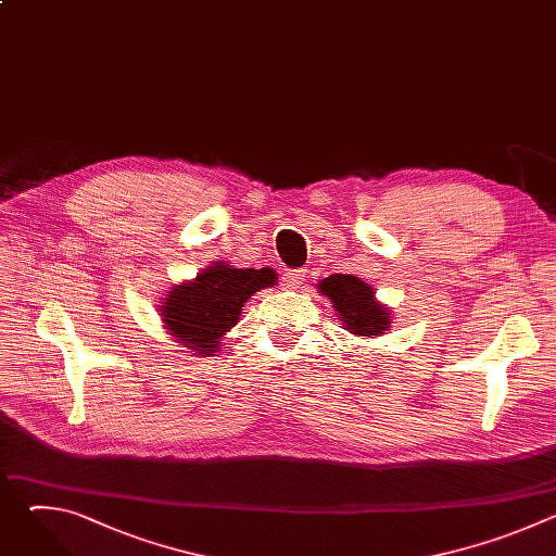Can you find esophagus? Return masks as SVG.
<instances>
[{
  "instance_id": "obj_1",
  "label": "esophagus",
  "mask_w": 556,
  "mask_h": 556,
  "mask_svg": "<svg viewBox=\"0 0 556 556\" xmlns=\"http://www.w3.org/2000/svg\"><path fill=\"white\" fill-rule=\"evenodd\" d=\"M303 277H305V270H288L283 277H281V286L286 290H296L301 283H303Z\"/></svg>"
}]
</instances>
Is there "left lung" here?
Listing matches in <instances>:
<instances>
[{"label": "left lung", "mask_w": 556, "mask_h": 556, "mask_svg": "<svg viewBox=\"0 0 556 556\" xmlns=\"http://www.w3.org/2000/svg\"><path fill=\"white\" fill-rule=\"evenodd\" d=\"M330 299L341 328L354 337H382L391 328V312L376 299L374 288L354 275H330L316 283Z\"/></svg>", "instance_id": "obj_1"}]
</instances>
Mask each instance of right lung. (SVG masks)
<instances>
[{"instance_id": "add662e5", "label": "right lung", "mask_w": 556, "mask_h": 556, "mask_svg": "<svg viewBox=\"0 0 556 556\" xmlns=\"http://www.w3.org/2000/svg\"><path fill=\"white\" fill-rule=\"evenodd\" d=\"M275 283L273 268H235L213 262L195 279L169 288L157 312L176 343L195 356H213L222 348V337L240 321L247 301Z\"/></svg>"}]
</instances>
